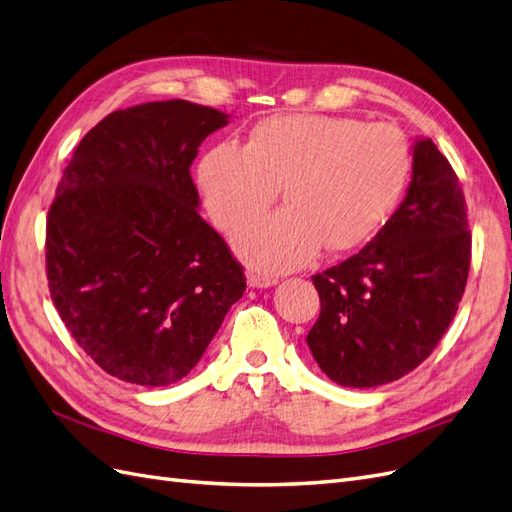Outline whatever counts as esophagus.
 <instances>
[{"instance_id": "1", "label": "esophagus", "mask_w": 512, "mask_h": 512, "mask_svg": "<svg viewBox=\"0 0 512 512\" xmlns=\"http://www.w3.org/2000/svg\"><path fill=\"white\" fill-rule=\"evenodd\" d=\"M275 284H277V277H273V275H262L258 271L247 273V286L250 288H269Z\"/></svg>"}]
</instances>
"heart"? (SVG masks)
<instances>
[{
	"label": "heart",
	"mask_w": 512,
	"mask_h": 512,
	"mask_svg": "<svg viewBox=\"0 0 512 512\" xmlns=\"http://www.w3.org/2000/svg\"><path fill=\"white\" fill-rule=\"evenodd\" d=\"M410 170L393 126L322 115H273L245 147L220 143L198 164L213 224L232 232L265 213L282 188L286 209L247 226L235 250L258 271L280 273L327 252L363 245L389 218Z\"/></svg>",
	"instance_id": "1"
}]
</instances>
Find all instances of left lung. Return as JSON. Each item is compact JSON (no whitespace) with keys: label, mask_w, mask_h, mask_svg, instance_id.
Returning <instances> with one entry per match:
<instances>
[{"label":"left lung","mask_w":512,"mask_h":512,"mask_svg":"<svg viewBox=\"0 0 512 512\" xmlns=\"http://www.w3.org/2000/svg\"><path fill=\"white\" fill-rule=\"evenodd\" d=\"M453 166L416 138L406 198L359 254L314 275L320 316L307 333L333 382L371 389L410 374L453 322L472 237Z\"/></svg>","instance_id":"obj_1"}]
</instances>
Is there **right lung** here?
<instances>
[{"label": "right lung", "mask_w": 512, "mask_h": 512, "mask_svg": "<svg viewBox=\"0 0 512 512\" xmlns=\"http://www.w3.org/2000/svg\"><path fill=\"white\" fill-rule=\"evenodd\" d=\"M228 115L188 100L130 106L76 147L46 218V277L68 331L106 374L166 386L190 374L243 267L198 215L190 175Z\"/></svg>", "instance_id": "add662e5"}]
</instances>
